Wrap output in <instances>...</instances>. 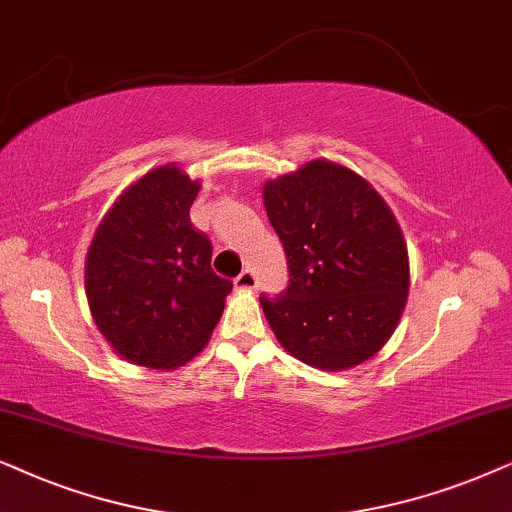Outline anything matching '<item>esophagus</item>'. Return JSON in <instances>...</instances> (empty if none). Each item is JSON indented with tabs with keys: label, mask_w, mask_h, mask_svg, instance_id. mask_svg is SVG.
<instances>
[{
	"label": "esophagus",
	"mask_w": 512,
	"mask_h": 512,
	"mask_svg": "<svg viewBox=\"0 0 512 512\" xmlns=\"http://www.w3.org/2000/svg\"><path fill=\"white\" fill-rule=\"evenodd\" d=\"M234 283H236V288L238 290H255L257 288V274L252 269H243L241 274H238L236 278H234Z\"/></svg>",
	"instance_id": "34e87169"
}]
</instances>
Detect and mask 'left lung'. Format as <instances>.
Returning a JSON list of instances; mask_svg holds the SVG:
<instances>
[{"mask_svg":"<svg viewBox=\"0 0 512 512\" xmlns=\"http://www.w3.org/2000/svg\"><path fill=\"white\" fill-rule=\"evenodd\" d=\"M290 281L260 297L278 342L318 370H349L393 335L410 290L407 245L386 201L339 163L316 159L264 185Z\"/></svg>","mask_w":512,"mask_h":512,"instance_id":"8db88e82","label":"left lung"}]
</instances>
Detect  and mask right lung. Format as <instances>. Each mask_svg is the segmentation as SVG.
Here are the masks:
<instances>
[{
	"label": "right lung",
	"instance_id": "1",
	"mask_svg": "<svg viewBox=\"0 0 512 512\" xmlns=\"http://www.w3.org/2000/svg\"><path fill=\"white\" fill-rule=\"evenodd\" d=\"M199 182L175 163L149 170L102 217L86 255V297L121 358L154 370L192 360L213 335L231 281L189 220Z\"/></svg>",
	"mask_w": 512,
	"mask_h": 512
}]
</instances>
